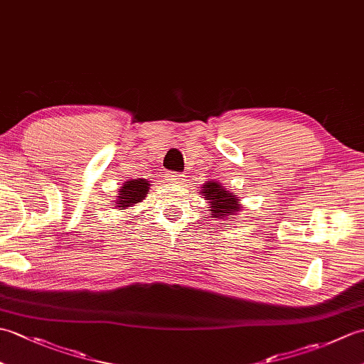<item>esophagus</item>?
<instances>
[{
    "label": "esophagus",
    "instance_id": "34e87169",
    "mask_svg": "<svg viewBox=\"0 0 364 364\" xmlns=\"http://www.w3.org/2000/svg\"><path fill=\"white\" fill-rule=\"evenodd\" d=\"M167 180L170 183H183V181H186V176L181 173H167Z\"/></svg>",
    "mask_w": 364,
    "mask_h": 364
}]
</instances>
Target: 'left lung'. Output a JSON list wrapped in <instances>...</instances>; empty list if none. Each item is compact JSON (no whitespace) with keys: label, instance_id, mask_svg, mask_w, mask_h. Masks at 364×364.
Instances as JSON below:
<instances>
[{"label":"left lung","instance_id":"1","mask_svg":"<svg viewBox=\"0 0 364 364\" xmlns=\"http://www.w3.org/2000/svg\"><path fill=\"white\" fill-rule=\"evenodd\" d=\"M203 198L210 202V208L215 219H233V215L241 211V200L231 194L225 186H220L218 181H208L203 184Z\"/></svg>","mask_w":364,"mask_h":364}]
</instances>
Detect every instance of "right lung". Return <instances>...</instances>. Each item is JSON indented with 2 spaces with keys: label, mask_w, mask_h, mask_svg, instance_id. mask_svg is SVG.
<instances>
[{
  "label": "right lung",
  "mask_w": 364,
  "mask_h": 364,
  "mask_svg": "<svg viewBox=\"0 0 364 364\" xmlns=\"http://www.w3.org/2000/svg\"><path fill=\"white\" fill-rule=\"evenodd\" d=\"M149 181L141 180V178H139V180L127 181V184H123V188L119 191L115 206H117L119 210H128L129 206H134V203H139L141 200H144L146 192H149Z\"/></svg>",
  "instance_id": "obj_1"
}]
</instances>
